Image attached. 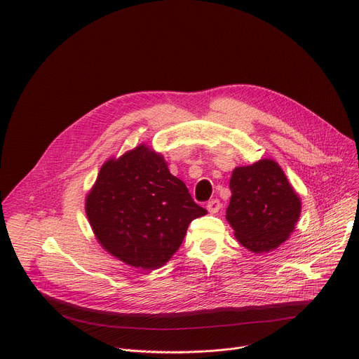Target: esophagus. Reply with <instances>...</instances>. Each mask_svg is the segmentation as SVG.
<instances>
[{
	"instance_id": "obj_1",
	"label": "esophagus",
	"mask_w": 359,
	"mask_h": 359,
	"mask_svg": "<svg viewBox=\"0 0 359 359\" xmlns=\"http://www.w3.org/2000/svg\"><path fill=\"white\" fill-rule=\"evenodd\" d=\"M206 208H208V210H209L210 213H217V212L220 210V208H222L220 200H219V198H212V200H209L208 204H206Z\"/></svg>"
}]
</instances>
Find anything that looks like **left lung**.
<instances>
[{"instance_id": "obj_1", "label": "left lung", "mask_w": 359, "mask_h": 359, "mask_svg": "<svg viewBox=\"0 0 359 359\" xmlns=\"http://www.w3.org/2000/svg\"><path fill=\"white\" fill-rule=\"evenodd\" d=\"M226 219L237 240L252 252H269L284 243L299 217V197L281 168L264 159L234 169Z\"/></svg>"}]
</instances>
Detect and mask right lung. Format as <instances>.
Listing matches in <instances>:
<instances>
[{"mask_svg": "<svg viewBox=\"0 0 359 359\" xmlns=\"http://www.w3.org/2000/svg\"><path fill=\"white\" fill-rule=\"evenodd\" d=\"M206 213L163 158L143 144L102 166L86 198L88 220L100 245L143 270L162 267L189 224Z\"/></svg>", "mask_w": 359, "mask_h": 359, "instance_id": "add662e5", "label": "right lung"}]
</instances>
